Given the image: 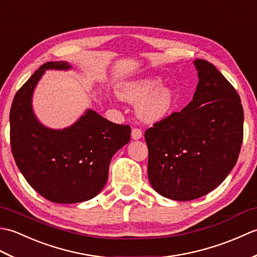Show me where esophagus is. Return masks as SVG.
Returning a JSON list of instances; mask_svg holds the SVG:
<instances>
[{
  "mask_svg": "<svg viewBox=\"0 0 257 257\" xmlns=\"http://www.w3.org/2000/svg\"><path fill=\"white\" fill-rule=\"evenodd\" d=\"M132 137L135 140H138V139H140L141 137H143V132H141L139 128H134L132 130Z\"/></svg>",
  "mask_w": 257,
  "mask_h": 257,
  "instance_id": "1",
  "label": "esophagus"
}]
</instances>
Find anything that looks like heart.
<instances>
[{"mask_svg":"<svg viewBox=\"0 0 257 257\" xmlns=\"http://www.w3.org/2000/svg\"><path fill=\"white\" fill-rule=\"evenodd\" d=\"M159 77H147L124 84L119 90V96L132 103H140L139 117L147 122H157L171 111L174 94L168 87H161Z\"/></svg>","mask_w":257,"mask_h":257,"instance_id":"obj_1","label":"heart"}]
</instances>
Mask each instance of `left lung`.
<instances>
[{
	"mask_svg": "<svg viewBox=\"0 0 257 257\" xmlns=\"http://www.w3.org/2000/svg\"><path fill=\"white\" fill-rule=\"evenodd\" d=\"M199 83L180 112L146 130L148 178L158 193L176 201L201 198L236 165L244 112L235 88L214 65L195 59Z\"/></svg>",
	"mask_w": 257,
	"mask_h": 257,
	"instance_id": "left-lung-1",
	"label": "left lung"
}]
</instances>
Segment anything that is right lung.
<instances>
[{"instance_id": "obj_1", "label": "right lung", "mask_w": 257, "mask_h": 257, "mask_svg": "<svg viewBox=\"0 0 257 257\" xmlns=\"http://www.w3.org/2000/svg\"><path fill=\"white\" fill-rule=\"evenodd\" d=\"M67 62L43 64L14 96L10 111L11 149L26 181L54 203L90 200L108 179L112 156L130 141V125L117 124L88 109L62 130L43 125L32 97L46 69H69Z\"/></svg>"}]
</instances>
